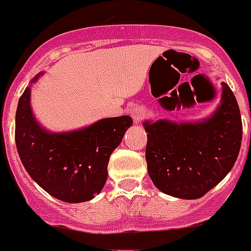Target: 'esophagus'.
I'll return each instance as SVG.
<instances>
[{"label":"esophagus","mask_w":251,"mask_h":251,"mask_svg":"<svg viewBox=\"0 0 251 251\" xmlns=\"http://www.w3.org/2000/svg\"><path fill=\"white\" fill-rule=\"evenodd\" d=\"M130 116H132V118L135 122H139L147 116V109L144 107H142V105H135L130 110Z\"/></svg>","instance_id":"1"}]
</instances>
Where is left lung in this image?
<instances>
[{
	"mask_svg": "<svg viewBox=\"0 0 251 251\" xmlns=\"http://www.w3.org/2000/svg\"><path fill=\"white\" fill-rule=\"evenodd\" d=\"M222 86V104L205 121L144 122L149 176L165 194L198 199L233 168L240 151L243 123L233 91L224 82Z\"/></svg>",
	"mask_w": 251,
	"mask_h": 251,
	"instance_id": "left-lung-1",
	"label": "left lung"
}]
</instances>
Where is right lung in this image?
<instances>
[{
    "mask_svg": "<svg viewBox=\"0 0 251 251\" xmlns=\"http://www.w3.org/2000/svg\"><path fill=\"white\" fill-rule=\"evenodd\" d=\"M29 96L31 88L27 87L18 100L15 129L16 147L27 173L59 201H91L104 187L110 154L121 144L133 119L114 117L84 129L50 133L34 119Z\"/></svg>",
    "mask_w": 251,
    "mask_h": 251,
    "instance_id": "add662e5",
    "label": "right lung"
}]
</instances>
